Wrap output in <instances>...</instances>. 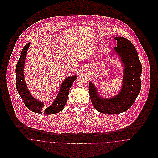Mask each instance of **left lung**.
<instances>
[{
    "label": "left lung",
    "mask_w": 158,
    "mask_h": 158,
    "mask_svg": "<svg viewBox=\"0 0 158 158\" xmlns=\"http://www.w3.org/2000/svg\"><path fill=\"white\" fill-rule=\"evenodd\" d=\"M114 39L117 41L114 50L120 56L125 66L122 90L113 98L105 99L99 97L91 82L89 84L93 106L98 112L106 114H116L128 110L133 105L141 89L142 65L135 47L125 38L117 36Z\"/></svg>",
    "instance_id": "1"
}]
</instances>
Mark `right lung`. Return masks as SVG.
I'll return each instance as SVG.
<instances>
[{"mask_svg": "<svg viewBox=\"0 0 158 158\" xmlns=\"http://www.w3.org/2000/svg\"><path fill=\"white\" fill-rule=\"evenodd\" d=\"M30 43L23 47L21 52V55L19 61L16 64V89L26 107L30 111L35 113L42 114L43 103L36 100L30 94V92L27 89L23 76V69L25 60L27 50L29 47ZM77 77L73 75L66 79L62 83L61 89L57 98L53 104L47 108L45 110L44 114H53L62 111L66 104L68 100V95L70 88L75 81Z\"/></svg>", "mask_w": 158, "mask_h": 158, "instance_id": "right-lung-1", "label": "right lung"}]
</instances>
